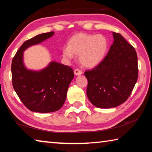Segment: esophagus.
I'll return each instance as SVG.
<instances>
[{
    "label": "esophagus",
    "instance_id": "esophagus-1",
    "mask_svg": "<svg viewBox=\"0 0 152 152\" xmlns=\"http://www.w3.org/2000/svg\"><path fill=\"white\" fill-rule=\"evenodd\" d=\"M83 74V72H82L80 69H79L78 68H76L74 69V74H75L76 76H78V75H80V74Z\"/></svg>",
    "mask_w": 152,
    "mask_h": 152
}]
</instances>
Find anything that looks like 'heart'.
Wrapping results in <instances>:
<instances>
[{"instance_id":"1","label":"heart","mask_w":152,"mask_h":152,"mask_svg":"<svg viewBox=\"0 0 152 152\" xmlns=\"http://www.w3.org/2000/svg\"><path fill=\"white\" fill-rule=\"evenodd\" d=\"M109 42L102 34L78 33L69 38L67 48L63 49V56L72 59L78 55L79 61L85 67H94L99 64L106 56Z\"/></svg>"}]
</instances>
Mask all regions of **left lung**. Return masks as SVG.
Returning a JSON list of instances; mask_svg holds the SVG:
<instances>
[{
	"mask_svg": "<svg viewBox=\"0 0 152 152\" xmlns=\"http://www.w3.org/2000/svg\"><path fill=\"white\" fill-rule=\"evenodd\" d=\"M107 55L92 69L86 70V95L95 107L118 106L128 99L138 78L136 50L119 33Z\"/></svg>",
	"mask_w": 152,
	"mask_h": 152,
	"instance_id": "obj_1",
	"label": "left lung"
}]
</instances>
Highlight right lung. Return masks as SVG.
<instances>
[{"instance_id":"add662e5","label":"right lung","mask_w":152,"mask_h":152,"mask_svg":"<svg viewBox=\"0 0 152 152\" xmlns=\"http://www.w3.org/2000/svg\"><path fill=\"white\" fill-rule=\"evenodd\" d=\"M53 34L54 32L43 33L26 40L12 60L13 88L21 102L32 112L49 113L59 110L66 101L69 85L74 76L70 67L55 61L39 72L28 70L24 66V50Z\"/></svg>"}]
</instances>
